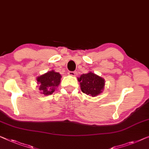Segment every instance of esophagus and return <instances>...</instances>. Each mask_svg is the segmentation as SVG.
<instances>
[{
	"label": "esophagus",
	"instance_id": "obj_1",
	"mask_svg": "<svg viewBox=\"0 0 149 149\" xmlns=\"http://www.w3.org/2000/svg\"><path fill=\"white\" fill-rule=\"evenodd\" d=\"M68 74L72 77H75L77 75V72H74V71H69V72H68Z\"/></svg>",
	"mask_w": 149,
	"mask_h": 149
}]
</instances>
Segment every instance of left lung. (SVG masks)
I'll list each match as a JSON object with an SVG mask.
<instances>
[{"mask_svg":"<svg viewBox=\"0 0 149 149\" xmlns=\"http://www.w3.org/2000/svg\"><path fill=\"white\" fill-rule=\"evenodd\" d=\"M81 89L84 93L96 97L103 92L105 87V79L92 72L81 74L78 77Z\"/></svg>","mask_w":149,"mask_h":149,"instance_id":"1","label":"left lung"}]
</instances>
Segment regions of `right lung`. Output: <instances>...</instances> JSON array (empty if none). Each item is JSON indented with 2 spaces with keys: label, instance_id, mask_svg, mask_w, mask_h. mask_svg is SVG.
I'll list each match as a JSON object with an SVG mask.
<instances>
[{
  "label": "right lung",
  "instance_id": "right-lung-1",
  "mask_svg": "<svg viewBox=\"0 0 149 149\" xmlns=\"http://www.w3.org/2000/svg\"><path fill=\"white\" fill-rule=\"evenodd\" d=\"M61 77L59 72H55L54 70L38 77L36 79L38 85L37 87H38L41 94H44V95L52 94L60 85Z\"/></svg>",
  "mask_w": 149,
  "mask_h": 149
}]
</instances>
